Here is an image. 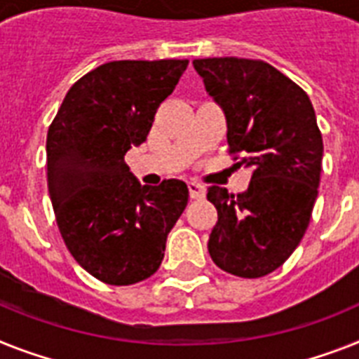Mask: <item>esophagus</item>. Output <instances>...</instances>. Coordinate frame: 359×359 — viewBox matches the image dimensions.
Here are the masks:
<instances>
[{"instance_id":"esophagus-1","label":"esophagus","mask_w":359,"mask_h":359,"mask_svg":"<svg viewBox=\"0 0 359 359\" xmlns=\"http://www.w3.org/2000/svg\"><path fill=\"white\" fill-rule=\"evenodd\" d=\"M189 194H191L192 200H201L205 196V187L196 182H189Z\"/></svg>"}]
</instances>
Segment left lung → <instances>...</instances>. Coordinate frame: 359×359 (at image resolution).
Returning a JSON list of instances; mask_svg holds the SVG:
<instances>
[{"label": "left lung", "mask_w": 359, "mask_h": 359, "mask_svg": "<svg viewBox=\"0 0 359 359\" xmlns=\"http://www.w3.org/2000/svg\"><path fill=\"white\" fill-rule=\"evenodd\" d=\"M227 119V152L253 168L248 191L209 187L218 222L209 255L244 279L271 273L304 236L321 180L323 137L306 91L268 62L222 56L194 60Z\"/></svg>", "instance_id": "left-lung-1"}]
</instances>
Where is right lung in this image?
Listing matches in <instances>:
<instances>
[{
	"label": "right lung",
	"instance_id": "1",
	"mask_svg": "<svg viewBox=\"0 0 359 359\" xmlns=\"http://www.w3.org/2000/svg\"><path fill=\"white\" fill-rule=\"evenodd\" d=\"M189 60H115L67 91L47 132V187L73 259L95 279L128 286L158 271L189 201L182 180L147 187L124 156L147 141Z\"/></svg>",
	"mask_w": 359,
	"mask_h": 359
}]
</instances>
